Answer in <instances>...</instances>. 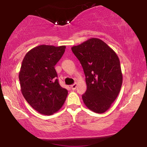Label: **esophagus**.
<instances>
[{
  "instance_id": "1",
  "label": "esophagus",
  "mask_w": 147,
  "mask_h": 147,
  "mask_svg": "<svg viewBox=\"0 0 147 147\" xmlns=\"http://www.w3.org/2000/svg\"><path fill=\"white\" fill-rule=\"evenodd\" d=\"M77 84H72V85L70 86V88H71L72 90H75L76 89V88H77Z\"/></svg>"
}]
</instances>
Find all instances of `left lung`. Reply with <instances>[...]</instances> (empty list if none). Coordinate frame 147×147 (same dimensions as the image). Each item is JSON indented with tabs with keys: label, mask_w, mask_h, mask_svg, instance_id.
Returning <instances> with one entry per match:
<instances>
[{
	"label": "left lung",
	"mask_w": 147,
	"mask_h": 147,
	"mask_svg": "<svg viewBox=\"0 0 147 147\" xmlns=\"http://www.w3.org/2000/svg\"><path fill=\"white\" fill-rule=\"evenodd\" d=\"M71 49L86 76L87 90L82 95L84 103L97 113L106 112L117 98L122 84L117 54L97 38H91Z\"/></svg>",
	"instance_id": "1"
}]
</instances>
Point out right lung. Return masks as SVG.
<instances>
[{
    "label": "right lung",
    "instance_id": "1",
    "mask_svg": "<svg viewBox=\"0 0 147 147\" xmlns=\"http://www.w3.org/2000/svg\"><path fill=\"white\" fill-rule=\"evenodd\" d=\"M65 50V45H38L27 52L22 62L18 75L22 94L42 115L57 112L68 95V90L59 84L55 68Z\"/></svg>",
    "mask_w": 147,
    "mask_h": 147
}]
</instances>
